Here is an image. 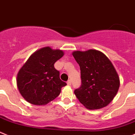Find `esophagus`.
Masks as SVG:
<instances>
[{"label": "esophagus", "mask_w": 135, "mask_h": 135, "mask_svg": "<svg viewBox=\"0 0 135 135\" xmlns=\"http://www.w3.org/2000/svg\"><path fill=\"white\" fill-rule=\"evenodd\" d=\"M66 83H67L68 85H71V81H70V80H68Z\"/></svg>", "instance_id": "obj_1"}]
</instances>
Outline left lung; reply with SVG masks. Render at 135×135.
Wrapping results in <instances>:
<instances>
[{
    "label": "left lung",
    "instance_id": "8db88e82",
    "mask_svg": "<svg viewBox=\"0 0 135 135\" xmlns=\"http://www.w3.org/2000/svg\"><path fill=\"white\" fill-rule=\"evenodd\" d=\"M73 56L81 70V85L74 93L89 110L107 106L116 96L120 79L112 62L96 50L75 51Z\"/></svg>",
    "mask_w": 135,
    "mask_h": 135
}]
</instances>
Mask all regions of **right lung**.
<instances>
[{"instance_id": "1", "label": "right lung", "mask_w": 135, "mask_h": 135, "mask_svg": "<svg viewBox=\"0 0 135 135\" xmlns=\"http://www.w3.org/2000/svg\"><path fill=\"white\" fill-rule=\"evenodd\" d=\"M64 56L60 50L40 48L30 56L17 75V85L23 98L31 104L44 105L59 96L66 83L60 79L54 63Z\"/></svg>"}]
</instances>
